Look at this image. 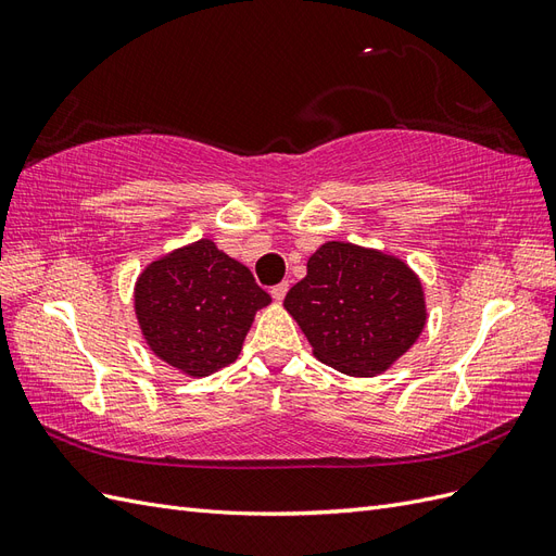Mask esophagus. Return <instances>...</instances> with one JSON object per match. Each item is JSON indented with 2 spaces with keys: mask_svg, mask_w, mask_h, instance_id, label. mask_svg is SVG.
Instances as JSON below:
<instances>
[{
  "mask_svg": "<svg viewBox=\"0 0 556 556\" xmlns=\"http://www.w3.org/2000/svg\"><path fill=\"white\" fill-rule=\"evenodd\" d=\"M288 290H290L288 282H278V285H274V288H271V296H274L276 301H282L285 294H288Z\"/></svg>",
  "mask_w": 556,
  "mask_h": 556,
  "instance_id": "obj_1",
  "label": "esophagus"
}]
</instances>
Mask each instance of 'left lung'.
<instances>
[{
	"label": "left lung",
	"mask_w": 556,
	"mask_h": 556,
	"mask_svg": "<svg viewBox=\"0 0 556 556\" xmlns=\"http://www.w3.org/2000/svg\"><path fill=\"white\" fill-rule=\"evenodd\" d=\"M285 308L319 362L359 378L390 368L427 323L422 282L406 264L341 241L315 250Z\"/></svg>",
	"instance_id": "left-lung-1"
}]
</instances>
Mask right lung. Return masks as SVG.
<instances>
[{
	"instance_id": "obj_1",
	"label": "right lung",
	"mask_w": 556,
	"mask_h": 556,
	"mask_svg": "<svg viewBox=\"0 0 556 556\" xmlns=\"http://www.w3.org/2000/svg\"><path fill=\"white\" fill-rule=\"evenodd\" d=\"M268 304L250 268L208 239L148 264L134 290L146 343L192 378L237 359L255 313Z\"/></svg>"
}]
</instances>
